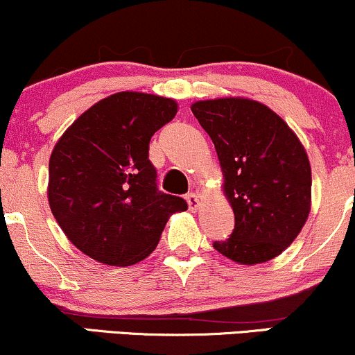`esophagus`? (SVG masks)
I'll use <instances>...</instances> for the list:
<instances>
[{
  "label": "esophagus",
  "instance_id": "obj_1",
  "mask_svg": "<svg viewBox=\"0 0 355 355\" xmlns=\"http://www.w3.org/2000/svg\"><path fill=\"white\" fill-rule=\"evenodd\" d=\"M187 202H189V207L190 210H197L198 205H200V202H198V197L197 193H193V191H190V193H187Z\"/></svg>",
  "mask_w": 355,
  "mask_h": 355
}]
</instances>
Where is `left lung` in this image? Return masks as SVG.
Wrapping results in <instances>:
<instances>
[{"mask_svg":"<svg viewBox=\"0 0 355 355\" xmlns=\"http://www.w3.org/2000/svg\"><path fill=\"white\" fill-rule=\"evenodd\" d=\"M235 215L229 239L214 248L242 266L272 260L294 242L311 211L312 173L305 148L266 105L248 98L195 101Z\"/></svg>","mask_w":355,"mask_h":355,"instance_id":"8db88e82","label":"left lung"}]
</instances>
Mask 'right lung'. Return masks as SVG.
<instances>
[{"mask_svg": "<svg viewBox=\"0 0 355 355\" xmlns=\"http://www.w3.org/2000/svg\"><path fill=\"white\" fill-rule=\"evenodd\" d=\"M177 101L138 92L100 100L61 135L48 172V202L68 240L107 266L140 262L170 215L187 202L157 189L148 160L153 133L173 120Z\"/></svg>", "mask_w": 355, "mask_h": 355, "instance_id": "obj_1", "label": "right lung"}]
</instances>
